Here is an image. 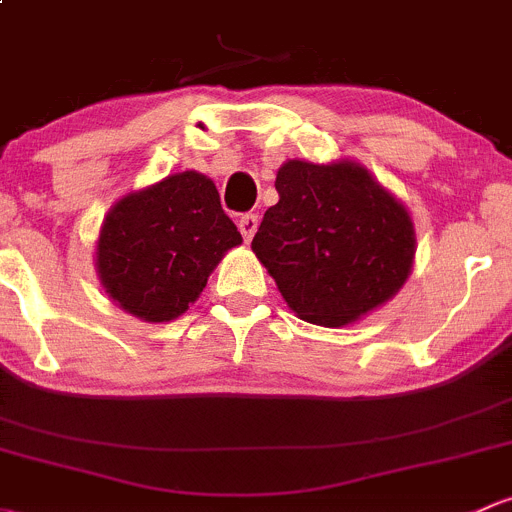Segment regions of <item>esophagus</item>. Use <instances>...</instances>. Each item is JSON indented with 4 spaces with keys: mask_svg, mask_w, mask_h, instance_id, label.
I'll list each match as a JSON object with an SVG mask.
<instances>
[{
    "mask_svg": "<svg viewBox=\"0 0 512 512\" xmlns=\"http://www.w3.org/2000/svg\"><path fill=\"white\" fill-rule=\"evenodd\" d=\"M239 229L246 241L254 239V234L258 231V214H244V217L239 219Z\"/></svg>",
    "mask_w": 512,
    "mask_h": 512,
    "instance_id": "obj_1",
    "label": "esophagus"
}]
</instances>
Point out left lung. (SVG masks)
I'll use <instances>...</instances> for the list:
<instances>
[{"label": "left lung", "instance_id": "left-lung-1", "mask_svg": "<svg viewBox=\"0 0 512 512\" xmlns=\"http://www.w3.org/2000/svg\"><path fill=\"white\" fill-rule=\"evenodd\" d=\"M276 189L251 251L300 320L345 328L402 291L414 271L412 214L365 165L288 160Z\"/></svg>", "mask_w": 512, "mask_h": 512}]
</instances>
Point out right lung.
I'll return each mask as SVG.
<instances>
[{
  "label": "right lung",
  "mask_w": 512,
  "mask_h": 512,
  "mask_svg": "<svg viewBox=\"0 0 512 512\" xmlns=\"http://www.w3.org/2000/svg\"><path fill=\"white\" fill-rule=\"evenodd\" d=\"M241 244L217 184L197 170L167 175L110 207L96 241L105 295L145 323L187 313L226 251Z\"/></svg>",
  "instance_id": "obj_1"
}]
</instances>
